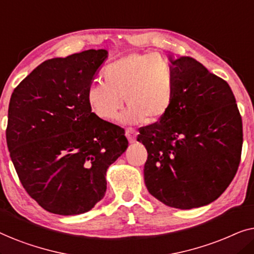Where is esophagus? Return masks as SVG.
<instances>
[{
    "instance_id": "1",
    "label": "esophagus",
    "mask_w": 254,
    "mask_h": 254,
    "mask_svg": "<svg viewBox=\"0 0 254 254\" xmlns=\"http://www.w3.org/2000/svg\"><path fill=\"white\" fill-rule=\"evenodd\" d=\"M137 130H135L134 128H127L126 129V136L129 141V143H134L136 141V136H137Z\"/></svg>"
}]
</instances>
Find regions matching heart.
Masks as SVG:
<instances>
[{
	"mask_svg": "<svg viewBox=\"0 0 254 254\" xmlns=\"http://www.w3.org/2000/svg\"><path fill=\"white\" fill-rule=\"evenodd\" d=\"M102 82L86 90V102L97 117L116 120L121 107L128 106L127 124L157 123L171 109L176 93L175 69L170 61L151 53H131L107 64Z\"/></svg>",
	"mask_w": 254,
	"mask_h": 254,
	"instance_id": "obj_1",
	"label": "heart"
}]
</instances>
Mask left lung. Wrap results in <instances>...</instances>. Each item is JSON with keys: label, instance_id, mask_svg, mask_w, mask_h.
Segmentation results:
<instances>
[{"label": "left lung", "instance_id": "obj_1", "mask_svg": "<svg viewBox=\"0 0 254 254\" xmlns=\"http://www.w3.org/2000/svg\"><path fill=\"white\" fill-rule=\"evenodd\" d=\"M171 61L176 93L157 123L141 127L148 151L144 183L166 206L192 209L213 202L237 172L243 145L242 117L232 90L190 57Z\"/></svg>", "mask_w": 254, "mask_h": 254}]
</instances>
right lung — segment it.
<instances>
[{
    "mask_svg": "<svg viewBox=\"0 0 254 254\" xmlns=\"http://www.w3.org/2000/svg\"><path fill=\"white\" fill-rule=\"evenodd\" d=\"M107 51L43 62L13 90L6 144L27 194L45 210L78 215L106 192V171L128 147L125 129L100 119L86 90Z\"/></svg>",
    "mask_w": 254,
    "mask_h": 254,
    "instance_id": "right-lung-1",
    "label": "right lung"
}]
</instances>
